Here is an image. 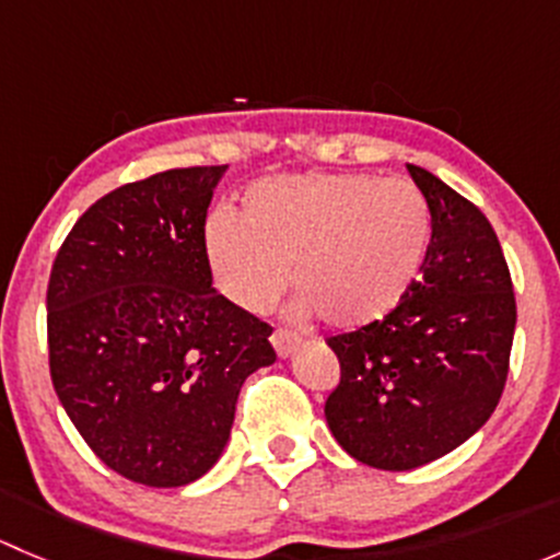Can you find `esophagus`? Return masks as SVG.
<instances>
[{
  "label": "esophagus",
  "mask_w": 560,
  "mask_h": 560,
  "mask_svg": "<svg viewBox=\"0 0 560 560\" xmlns=\"http://www.w3.org/2000/svg\"><path fill=\"white\" fill-rule=\"evenodd\" d=\"M270 343H273L276 354H279L281 360H287L301 349V336H295V332L290 330H276L273 336H270Z\"/></svg>",
  "instance_id": "obj_1"
}]
</instances>
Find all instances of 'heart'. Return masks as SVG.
<instances>
[{
	"label": "heart",
	"mask_w": 560,
	"mask_h": 560,
	"mask_svg": "<svg viewBox=\"0 0 560 560\" xmlns=\"http://www.w3.org/2000/svg\"><path fill=\"white\" fill-rule=\"evenodd\" d=\"M431 208L406 178L295 173L257 180L238 217L206 224L217 287L248 314L268 312L290 270L301 308L336 330L387 319L431 252Z\"/></svg>",
	"instance_id": "1"
}]
</instances>
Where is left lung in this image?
I'll return each instance as SVG.
<instances>
[{"label":"left lung","mask_w":560,"mask_h":560,"mask_svg":"<svg viewBox=\"0 0 560 560\" xmlns=\"http://www.w3.org/2000/svg\"><path fill=\"white\" fill-rule=\"evenodd\" d=\"M431 208V252L387 319L327 341L341 385L327 428L354 460L409 471L474 436L499 406L515 338V292L493 228L442 178L409 165Z\"/></svg>","instance_id":"obj_1"}]
</instances>
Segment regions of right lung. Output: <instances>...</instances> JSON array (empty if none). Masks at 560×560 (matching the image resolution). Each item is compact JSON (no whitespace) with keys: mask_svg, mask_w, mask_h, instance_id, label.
<instances>
[{"mask_svg":"<svg viewBox=\"0 0 560 560\" xmlns=\"http://www.w3.org/2000/svg\"><path fill=\"white\" fill-rule=\"evenodd\" d=\"M228 165L118 186L75 222L48 281L50 380L107 468L149 488L211 471L270 327L213 290L206 213Z\"/></svg>","mask_w":560,"mask_h":560,"instance_id":"1","label":"right lung"}]
</instances>
